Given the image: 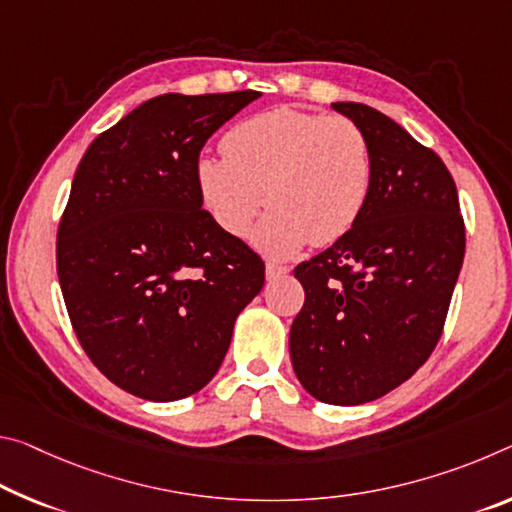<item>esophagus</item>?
I'll use <instances>...</instances> for the list:
<instances>
[{
    "instance_id": "34e87169",
    "label": "esophagus",
    "mask_w": 512,
    "mask_h": 512,
    "mask_svg": "<svg viewBox=\"0 0 512 512\" xmlns=\"http://www.w3.org/2000/svg\"><path fill=\"white\" fill-rule=\"evenodd\" d=\"M287 273H289L287 266L275 264V262H269V264H266V280H280V278H285Z\"/></svg>"
}]
</instances>
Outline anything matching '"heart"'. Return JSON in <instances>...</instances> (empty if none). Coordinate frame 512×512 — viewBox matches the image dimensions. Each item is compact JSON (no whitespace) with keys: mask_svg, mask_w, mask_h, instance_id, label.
I'll return each instance as SVG.
<instances>
[{"mask_svg":"<svg viewBox=\"0 0 512 512\" xmlns=\"http://www.w3.org/2000/svg\"><path fill=\"white\" fill-rule=\"evenodd\" d=\"M221 148L223 157L198 161L200 198L234 237L246 234L269 202V214L253 234L266 255L289 257L307 241L335 243L367 207L371 145L351 118L262 111L234 125Z\"/></svg>","mask_w":512,"mask_h":512,"instance_id":"obj_1","label":"heart"}]
</instances>
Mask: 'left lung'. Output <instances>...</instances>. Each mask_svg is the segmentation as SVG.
Listing matches in <instances>:
<instances>
[{"instance_id":"left-lung-1","label":"left lung","mask_w":512,"mask_h":512,"mask_svg":"<svg viewBox=\"0 0 512 512\" xmlns=\"http://www.w3.org/2000/svg\"><path fill=\"white\" fill-rule=\"evenodd\" d=\"M332 109L367 134L371 193L346 237L294 269L305 303L289 353L314 399L362 405L431 358L465 257V223L453 177L433 150L367 104Z\"/></svg>"}]
</instances>
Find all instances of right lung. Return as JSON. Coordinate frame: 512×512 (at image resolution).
Listing matches in <instances>:
<instances>
[{
	"label": "right lung",
	"instance_id": "add662e5",
	"mask_svg": "<svg viewBox=\"0 0 512 512\" xmlns=\"http://www.w3.org/2000/svg\"><path fill=\"white\" fill-rule=\"evenodd\" d=\"M257 91L166 93L81 157L56 234V271L88 358L125 392L177 401L216 376L264 262L202 209L196 166Z\"/></svg>",
	"mask_w": 512,
	"mask_h": 512
}]
</instances>
